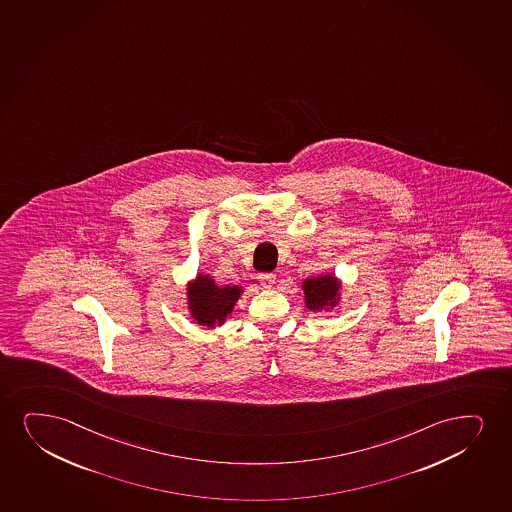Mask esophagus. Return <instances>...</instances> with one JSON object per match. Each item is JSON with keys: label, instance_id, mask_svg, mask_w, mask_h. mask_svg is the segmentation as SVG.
<instances>
[{"label": "esophagus", "instance_id": "esophagus-1", "mask_svg": "<svg viewBox=\"0 0 512 512\" xmlns=\"http://www.w3.org/2000/svg\"><path fill=\"white\" fill-rule=\"evenodd\" d=\"M259 281L262 288H272V286L276 284V274H272V272H265V274H260Z\"/></svg>", "mask_w": 512, "mask_h": 512}]
</instances>
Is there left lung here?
Returning a JSON list of instances; mask_svg holds the SVG:
<instances>
[{"instance_id": "obj_1", "label": "left lung", "mask_w": 512, "mask_h": 512, "mask_svg": "<svg viewBox=\"0 0 512 512\" xmlns=\"http://www.w3.org/2000/svg\"><path fill=\"white\" fill-rule=\"evenodd\" d=\"M341 283L333 274H322L302 283L305 307L312 312L333 309L340 302Z\"/></svg>"}]
</instances>
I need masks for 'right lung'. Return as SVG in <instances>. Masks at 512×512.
Segmentation results:
<instances>
[{
  "mask_svg": "<svg viewBox=\"0 0 512 512\" xmlns=\"http://www.w3.org/2000/svg\"><path fill=\"white\" fill-rule=\"evenodd\" d=\"M241 293L240 286H217L210 276L198 274L195 281L188 284L191 317L207 328L221 326L233 312Z\"/></svg>",
  "mask_w": 512,
  "mask_h": 512,
  "instance_id": "1",
  "label": "right lung"
}]
</instances>
